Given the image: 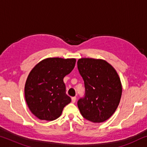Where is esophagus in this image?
<instances>
[{"label":"esophagus","mask_w":147,"mask_h":147,"mask_svg":"<svg viewBox=\"0 0 147 147\" xmlns=\"http://www.w3.org/2000/svg\"><path fill=\"white\" fill-rule=\"evenodd\" d=\"M71 100H72V102L74 103L76 100V96H73V97L71 98Z\"/></svg>","instance_id":"esophagus-1"}]
</instances>
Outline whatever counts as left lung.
<instances>
[{"label":"left lung","instance_id":"8db88e82","mask_svg":"<svg viewBox=\"0 0 147 147\" xmlns=\"http://www.w3.org/2000/svg\"><path fill=\"white\" fill-rule=\"evenodd\" d=\"M78 69L85 86L84 96L78 107L84 118L93 123H102L113 115L119 106L122 86L118 74L102 59L81 58Z\"/></svg>","mask_w":147,"mask_h":147}]
</instances>
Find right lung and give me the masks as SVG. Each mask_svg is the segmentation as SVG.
Instances as JSON below:
<instances>
[{"instance_id": "right-lung-1", "label": "right lung", "mask_w": 147, "mask_h": 147, "mask_svg": "<svg viewBox=\"0 0 147 147\" xmlns=\"http://www.w3.org/2000/svg\"><path fill=\"white\" fill-rule=\"evenodd\" d=\"M76 59L50 58L30 71L24 87L30 110L41 120L53 121L61 115L71 98L66 94L63 78L73 71Z\"/></svg>"}]
</instances>
